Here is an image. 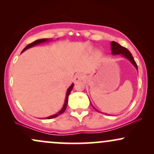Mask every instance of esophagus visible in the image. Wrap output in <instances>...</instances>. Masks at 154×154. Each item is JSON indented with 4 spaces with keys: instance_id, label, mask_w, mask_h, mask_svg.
Returning <instances> with one entry per match:
<instances>
[{
    "instance_id": "esophagus-1",
    "label": "esophagus",
    "mask_w": 154,
    "mask_h": 154,
    "mask_svg": "<svg viewBox=\"0 0 154 154\" xmlns=\"http://www.w3.org/2000/svg\"><path fill=\"white\" fill-rule=\"evenodd\" d=\"M83 78H84V76H83L82 74H77V75H75V82H79V81L82 80Z\"/></svg>"
}]
</instances>
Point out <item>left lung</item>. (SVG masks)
<instances>
[{
	"label": "left lung",
	"mask_w": 154,
	"mask_h": 154,
	"mask_svg": "<svg viewBox=\"0 0 154 154\" xmlns=\"http://www.w3.org/2000/svg\"><path fill=\"white\" fill-rule=\"evenodd\" d=\"M111 51H112L113 54H114V55H116V54L123 55L125 57H126L127 59L130 60V62H131L132 64L135 66L136 69H137V63H136L135 61L134 60V58L132 57V54L130 52V51H129L128 49H127L126 48L122 46V45H120L119 43H116V42H114V41L111 42ZM93 108H94V107H93ZM94 109H95V110H96L95 108H94Z\"/></svg>",
	"instance_id": "obj_1"
}]
</instances>
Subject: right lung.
<instances>
[{"instance_id":"1","label":"right lung","mask_w":154,"mask_h":154,"mask_svg":"<svg viewBox=\"0 0 154 154\" xmlns=\"http://www.w3.org/2000/svg\"><path fill=\"white\" fill-rule=\"evenodd\" d=\"M46 40H48L47 39H40V40H35V41L32 42V43L28 44V45H26V46L24 48V49H23V51H22V53L23 52V51H24L25 50H26V49H27V48H29L34 46V45H37V44H39V43H43V42H45V41H46ZM73 87H74V84H72V85L68 88V90H67L66 95V99H65L64 104H63V106L62 109H61V110L60 111H59V112H58L57 114H54V115H52V116H48V117H47V119H52V118H55V117H56V116H58L59 115H60V114H63V113L64 112L65 110H66V109L67 103H68V96H69V95L70 94V92L72 91V88H73Z\"/></svg>"}]
</instances>
